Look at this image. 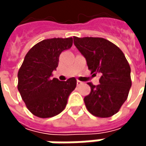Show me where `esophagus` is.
<instances>
[{"mask_svg": "<svg viewBox=\"0 0 146 146\" xmlns=\"http://www.w3.org/2000/svg\"><path fill=\"white\" fill-rule=\"evenodd\" d=\"M82 84H83V82H81V81H79V80H78V81H77V85H78V86L81 85Z\"/></svg>", "mask_w": 146, "mask_h": 146, "instance_id": "1", "label": "esophagus"}]
</instances>
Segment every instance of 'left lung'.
<instances>
[{
    "label": "left lung",
    "mask_w": 146,
    "mask_h": 146,
    "mask_svg": "<svg viewBox=\"0 0 146 146\" xmlns=\"http://www.w3.org/2000/svg\"><path fill=\"white\" fill-rule=\"evenodd\" d=\"M73 43L91 73L102 75L100 84H88L91 90L84 99L87 110L98 117L113 116L127 100L132 85L131 69L123 52L103 38L74 36Z\"/></svg>",
    "instance_id": "left-lung-1"
}]
</instances>
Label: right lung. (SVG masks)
<instances>
[{
	"mask_svg": "<svg viewBox=\"0 0 146 146\" xmlns=\"http://www.w3.org/2000/svg\"><path fill=\"white\" fill-rule=\"evenodd\" d=\"M73 45V38H53L35 44L26 54L18 70L17 90L29 111L40 118L54 117L66 107L77 80L51 78L60 54Z\"/></svg>",
	"mask_w": 146,
	"mask_h": 146,
	"instance_id": "add662e5",
	"label": "right lung"
}]
</instances>
